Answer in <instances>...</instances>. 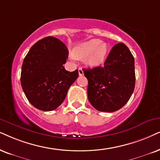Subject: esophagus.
<instances>
[{
    "instance_id": "34e87169",
    "label": "esophagus",
    "mask_w": 160,
    "mask_h": 160,
    "mask_svg": "<svg viewBox=\"0 0 160 160\" xmlns=\"http://www.w3.org/2000/svg\"><path fill=\"white\" fill-rule=\"evenodd\" d=\"M78 73H79V75H80V76L83 75V71H82V68H78Z\"/></svg>"
}]
</instances>
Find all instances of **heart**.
Here are the masks:
<instances>
[{"label":"heart","instance_id":"b5f03b06","mask_svg":"<svg viewBox=\"0 0 160 160\" xmlns=\"http://www.w3.org/2000/svg\"><path fill=\"white\" fill-rule=\"evenodd\" d=\"M74 52L80 58H87L86 61L89 65L98 66L104 61L108 46L100 40L92 39L76 46Z\"/></svg>","mask_w":160,"mask_h":160}]
</instances>
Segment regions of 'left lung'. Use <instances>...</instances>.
Listing matches in <instances>:
<instances>
[{
    "mask_svg": "<svg viewBox=\"0 0 160 160\" xmlns=\"http://www.w3.org/2000/svg\"><path fill=\"white\" fill-rule=\"evenodd\" d=\"M88 99L95 109L113 112L124 106L135 87L134 58L124 43L115 45L102 67L83 69Z\"/></svg>",
    "mask_w": 160,
    "mask_h": 160,
    "instance_id": "obj_1",
    "label": "left lung"
}]
</instances>
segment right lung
<instances>
[{
    "mask_svg": "<svg viewBox=\"0 0 160 160\" xmlns=\"http://www.w3.org/2000/svg\"><path fill=\"white\" fill-rule=\"evenodd\" d=\"M65 44L46 37L32 46L22 64L21 83L26 98L44 112L56 109L65 100L68 88L78 78V70L68 72L62 66L68 58Z\"/></svg>",
    "mask_w": 160,
    "mask_h": 160,
    "instance_id": "1",
    "label": "right lung"
}]
</instances>
